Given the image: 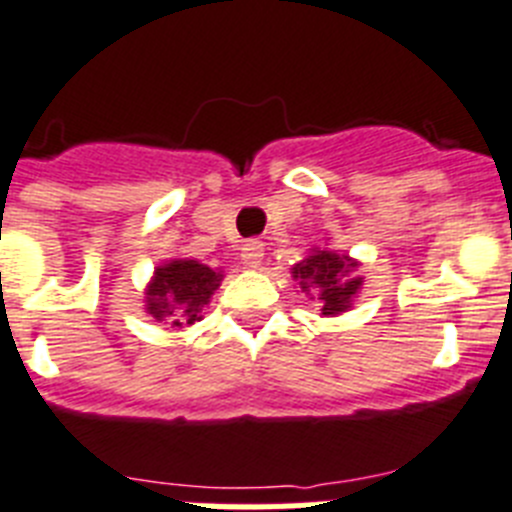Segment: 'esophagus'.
I'll return each mask as SVG.
<instances>
[{"mask_svg": "<svg viewBox=\"0 0 512 512\" xmlns=\"http://www.w3.org/2000/svg\"><path fill=\"white\" fill-rule=\"evenodd\" d=\"M262 255H265V247H262V242H247V244H244V247H242L244 268H260Z\"/></svg>", "mask_w": 512, "mask_h": 512, "instance_id": "34e87169", "label": "esophagus"}]
</instances>
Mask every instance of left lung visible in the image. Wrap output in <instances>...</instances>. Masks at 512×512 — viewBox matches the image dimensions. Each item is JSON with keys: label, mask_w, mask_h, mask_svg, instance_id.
Masks as SVG:
<instances>
[{"label": "left lung", "mask_w": 512, "mask_h": 512, "mask_svg": "<svg viewBox=\"0 0 512 512\" xmlns=\"http://www.w3.org/2000/svg\"><path fill=\"white\" fill-rule=\"evenodd\" d=\"M361 262L345 252L314 247L301 262L291 268L296 288L319 301L322 317H340L353 309V301L363 288V275H358Z\"/></svg>", "instance_id": "left-lung-1"}]
</instances>
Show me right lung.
Returning a JSON list of instances; mask_svg holds the SVG:
<instances>
[{
	"label": "right lung",
	"instance_id": "right-lung-1",
	"mask_svg": "<svg viewBox=\"0 0 512 512\" xmlns=\"http://www.w3.org/2000/svg\"><path fill=\"white\" fill-rule=\"evenodd\" d=\"M224 273L190 257H172L154 268L144 288L146 314L164 322L170 330H182L201 322L203 309L211 304L213 291L221 286Z\"/></svg>",
	"mask_w": 512,
	"mask_h": 512
}]
</instances>
